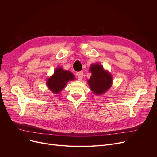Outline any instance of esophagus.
Returning a JSON list of instances; mask_svg holds the SVG:
<instances>
[{
  "label": "esophagus",
  "instance_id": "obj_1",
  "mask_svg": "<svg viewBox=\"0 0 157 157\" xmlns=\"http://www.w3.org/2000/svg\"><path fill=\"white\" fill-rule=\"evenodd\" d=\"M77 76H78V78L79 81H81L82 79H83V74L82 72H79L77 74Z\"/></svg>",
  "mask_w": 157,
  "mask_h": 157
}]
</instances>
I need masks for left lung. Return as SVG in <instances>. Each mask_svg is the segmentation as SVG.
Masks as SVG:
<instances>
[{
    "mask_svg": "<svg viewBox=\"0 0 157 157\" xmlns=\"http://www.w3.org/2000/svg\"><path fill=\"white\" fill-rule=\"evenodd\" d=\"M92 76L87 81L90 88L96 95L104 94L112 86L113 77L111 72L105 70L101 64L93 63L89 68Z\"/></svg>",
    "mask_w": 157,
    "mask_h": 157,
    "instance_id": "1",
    "label": "left lung"
}]
</instances>
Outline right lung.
<instances>
[{
  "label": "right lung",
  "mask_w": 157,
  "mask_h": 157,
  "mask_svg": "<svg viewBox=\"0 0 157 157\" xmlns=\"http://www.w3.org/2000/svg\"><path fill=\"white\" fill-rule=\"evenodd\" d=\"M75 79L74 74L69 71H65L59 67L55 69L52 76L48 78L46 83L47 87L54 94H59L70 81Z\"/></svg>",
  "instance_id": "right-lung-1"
}]
</instances>
